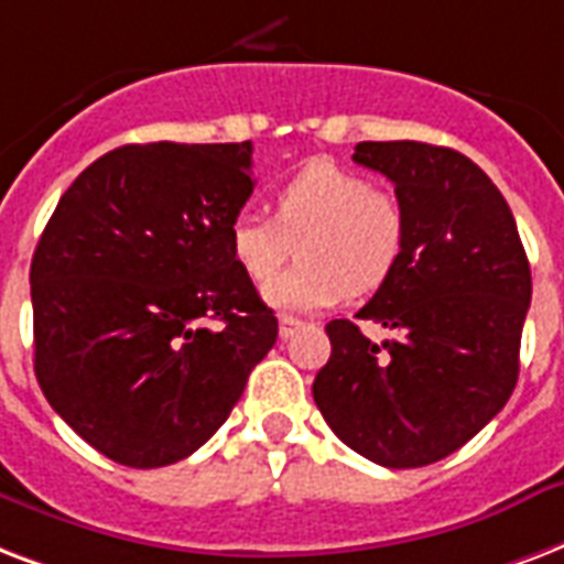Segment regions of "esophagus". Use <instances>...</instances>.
<instances>
[{"label": "esophagus", "mask_w": 564, "mask_h": 564, "mask_svg": "<svg viewBox=\"0 0 564 564\" xmlns=\"http://www.w3.org/2000/svg\"><path fill=\"white\" fill-rule=\"evenodd\" d=\"M303 329V321H296V317H279V335H282V338H291V335H296V332Z\"/></svg>", "instance_id": "34e87169"}]
</instances>
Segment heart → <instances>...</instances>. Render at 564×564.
Instances as JSON below:
<instances>
[{
  "label": "heart",
  "instance_id": "heart-1",
  "mask_svg": "<svg viewBox=\"0 0 564 564\" xmlns=\"http://www.w3.org/2000/svg\"><path fill=\"white\" fill-rule=\"evenodd\" d=\"M276 217L235 214L229 252L252 279L268 282L300 241V268L270 282L276 308L312 312L335 305L347 291L370 294L386 285L405 250V212L397 196L373 191L356 170L329 159L308 161L273 196Z\"/></svg>",
  "mask_w": 564,
  "mask_h": 564
}]
</instances>
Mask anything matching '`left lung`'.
Here are the masks:
<instances>
[{
    "label": "left lung",
    "instance_id": "1",
    "mask_svg": "<svg viewBox=\"0 0 564 564\" xmlns=\"http://www.w3.org/2000/svg\"><path fill=\"white\" fill-rule=\"evenodd\" d=\"M352 161L394 182L405 250L356 317L326 323L312 394L323 421L382 468H423L468 444L512 397L532 296L530 261L497 185L462 152L365 141Z\"/></svg>",
    "mask_w": 564,
    "mask_h": 564
}]
</instances>
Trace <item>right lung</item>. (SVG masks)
Returning a JSON list of instances; mask_svg holds the SVG:
<instances>
[{
  "instance_id": "1",
  "label": "right lung",
  "mask_w": 564,
  "mask_h": 564,
  "mask_svg": "<svg viewBox=\"0 0 564 564\" xmlns=\"http://www.w3.org/2000/svg\"><path fill=\"white\" fill-rule=\"evenodd\" d=\"M250 167V141L117 147L64 191L37 241V382L126 468L203 447L276 344V317L229 252Z\"/></svg>"
}]
</instances>
